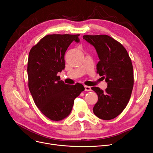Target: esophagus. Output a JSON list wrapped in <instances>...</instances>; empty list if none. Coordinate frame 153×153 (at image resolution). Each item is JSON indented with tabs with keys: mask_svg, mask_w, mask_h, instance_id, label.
I'll return each mask as SVG.
<instances>
[{
	"mask_svg": "<svg viewBox=\"0 0 153 153\" xmlns=\"http://www.w3.org/2000/svg\"><path fill=\"white\" fill-rule=\"evenodd\" d=\"M84 87H85V91H91V87H89V86L85 85Z\"/></svg>",
	"mask_w": 153,
	"mask_h": 153,
	"instance_id": "34e87169",
	"label": "esophagus"
}]
</instances>
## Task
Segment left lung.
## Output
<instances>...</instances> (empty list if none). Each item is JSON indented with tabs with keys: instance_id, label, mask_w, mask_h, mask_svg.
I'll use <instances>...</instances> for the list:
<instances>
[{
	"instance_id": "8db88e82",
	"label": "left lung",
	"mask_w": 153,
	"mask_h": 153,
	"mask_svg": "<svg viewBox=\"0 0 153 153\" xmlns=\"http://www.w3.org/2000/svg\"><path fill=\"white\" fill-rule=\"evenodd\" d=\"M83 39L94 47L100 59L97 73L108 84L105 91L91 87L98 96L93 112L101 119H114L126 108L131 95L134 83L131 60L126 48L109 36L84 35Z\"/></svg>"
}]
</instances>
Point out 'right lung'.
Returning <instances> with one entry per match:
<instances>
[{
	"mask_svg": "<svg viewBox=\"0 0 153 153\" xmlns=\"http://www.w3.org/2000/svg\"><path fill=\"white\" fill-rule=\"evenodd\" d=\"M80 34H48L30 49L27 63L29 89L46 117L61 121L71 112L74 100L84 91L80 84L68 85L57 76L65 68L64 54Z\"/></svg>",
	"mask_w": 153,
	"mask_h": 153,
	"instance_id": "obj_1",
	"label": "right lung"
}]
</instances>
